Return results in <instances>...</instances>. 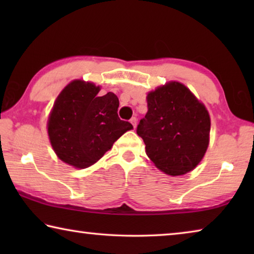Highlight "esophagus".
<instances>
[{
	"instance_id": "34e87169",
	"label": "esophagus",
	"mask_w": 254,
	"mask_h": 254,
	"mask_svg": "<svg viewBox=\"0 0 254 254\" xmlns=\"http://www.w3.org/2000/svg\"><path fill=\"white\" fill-rule=\"evenodd\" d=\"M130 122H131V124H132V126L133 127H136V118H134V117H133L131 120H130Z\"/></svg>"
}]
</instances>
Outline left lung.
<instances>
[{
	"instance_id": "left-lung-1",
	"label": "left lung",
	"mask_w": 254,
	"mask_h": 254,
	"mask_svg": "<svg viewBox=\"0 0 254 254\" xmlns=\"http://www.w3.org/2000/svg\"><path fill=\"white\" fill-rule=\"evenodd\" d=\"M147 103V114L136 127L147 156L167 175L191 171L209 142L210 119L205 105L178 81L150 92Z\"/></svg>"
}]
</instances>
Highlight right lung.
<instances>
[{
  "label": "right lung",
  "instance_id": "right-lung-1",
  "mask_svg": "<svg viewBox=\"0 0 254 254\" xmlns=\"http://www.w3.org/2000/svg\"><path fill=\"white\" fill-rule=\"evenodd\" d=\"M100 86L72 80L56 100L48 119V135L60 160L84 169L104 156L130 122L118 115L119 98L114 93L98 96Z\"/></svg>",
  "mask_w": 254,
  "mask_h": 254
}]
</instances>
